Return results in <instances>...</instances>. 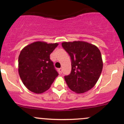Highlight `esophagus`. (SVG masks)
I'll return each instance as SVG.
<instances>
[{"label": "esophagus", "instance_id": "34e87169", "mask_svg": "<svg viewBox=\"0 0 124 124\" xmlns=\"http://www.w3.org/2000/svg\"><path fill=\"white\" fill-rule=\"evenodd\" d=\"M59 73H62V68H59Z\"/></svg>", "mask_w": 124, "mask_h": 124}]
</instances>
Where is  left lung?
I'll return each mask as SVG.
<instances>
[{"mask_svg": "<svg viewBox=\"0 0 124 124\" xmlns=\"http://www.w3.org/2000/svg\"><path fill=\"white\" fill-rule=\"evenodd\" d=\"M62 46L71 59L70 73L64 77L68 87L76 93L87 92L96 85L103 69L99 49L84 41L64 42Z\"/></svg>", "mask_w": 124, "mask_h": 124, "instance_id": "1", "label": "left lung"}]
</instances>
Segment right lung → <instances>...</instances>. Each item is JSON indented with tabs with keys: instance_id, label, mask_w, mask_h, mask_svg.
I'll list each match as a JSON object with an SVG mask.
<instances>
[{
	"instance_id": "add662e5",
	"label": "right lung",
	"mask_w": 124,
	"mask_h": 124,
	"mask_svg": "<svg viewBox=\"0 0 124 124\" xmlns=\"http://www.w3.org/2000/svg\"><path fill=\"white\" fill-rule=\"evenodd\" d=\"M58 45L57 43L37 41L21 50L18 56V73L31 92L37 94L45 92L59 75L49 57Z\"/></svg>"
}]
</instances>
